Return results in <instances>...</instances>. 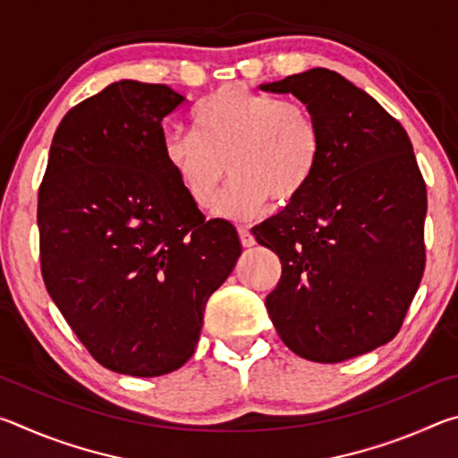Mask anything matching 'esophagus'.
Listing matches in <instances>:
<instances>
[{"label":"esophagus","instance_id":"esophagus-1","mask_svg":"<svg viewBox=\"0 0 458 458\" xmlns=\"http://www.w3.org/2000/svg\"><path fill=\"white\" fill-rule=\"evenodd\" d=\"M238 234H240V242H242L244 248H250V246L257 244V240H254V236L250 234V230H248L246 226H240Z\"/></svg>","mask_w":458,"mask_h":458}]
</instances>
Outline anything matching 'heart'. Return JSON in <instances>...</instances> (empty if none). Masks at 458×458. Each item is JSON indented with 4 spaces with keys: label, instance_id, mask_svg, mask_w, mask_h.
Masks as SVG:
<instances>
[{
    "label": "heart",
    "instance_id": "heart-1",
    "mask_svg": "<svg viewBox=\"0 0 458 458\" xmlns=\"http://www.w3.org/2000/svg\"><path fill=\"white\" fill-rule=\"evenodd\" d=\"M193 125L165 131L161 155L198 208L210 204L228 169L232 180L214 204L220 218L250 220L267 210L270 198L289 204L319 165L321 127L297 100L228 84L199 100Z\"/></svg>",
    "mask_w": 458,
    "mask_h": 458
}]
</instances>
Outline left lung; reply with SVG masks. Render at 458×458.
<instances>
[{
    "instance_id": "left-lung-1",
    "label": "left lung",
    "mask_w": 458,
    "mask_h": 458,
    "mask_svg": "<svg viewBox=\"0 0 458 458\" xmlns=\"http://www.w3.org/2000/svg\"><path fill=\"white\" fill-rule=\"evenodd\" d=\"M291 92L321 127L311 183L252 228L278 254L270 321L301 358L337 363L400 331L424 273L426 185L404 127L327 68L260 84Z\"/></svg>"
}]
</instances>
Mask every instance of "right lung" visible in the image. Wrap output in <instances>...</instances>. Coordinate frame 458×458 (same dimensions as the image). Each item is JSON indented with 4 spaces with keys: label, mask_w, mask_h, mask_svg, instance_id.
I'll use <instances>...</instances> for the list:
<instances>
[{
    "label": "right lung",
    "mask_w": 458,
    "mask_h": 458,
    "mask_svg": "<svg viewBox=\"0 0 458 458\" xmlns=\"http://www.w3.org/2000/svg\"><path fill=\"white\" fill-rule=\"evenodd\" d=\"M185 100L119 81L64 114L38 193L42 276L100 366L155 377L196 352L204 309L242 254L226 220L206 222L161 155Z\"/></svg>",
    "instance_id": "1"
}]
</instances>
